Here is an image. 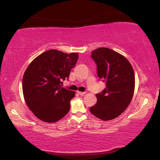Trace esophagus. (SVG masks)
<instances>
[{
  "mask_svg": "<svg viewBox=\"0 0 160 160\" xmlns=\"http://www.w3.org/2000/svg\"><path fill=\"white\" fill-rule=\"evenodd\" d=\"M78 94H80V95H81V96H82L85 94V92H78Z\"/></svg>",
  "mask_w": 160,
  "mask_h": 160,
  "instance_id": "obj_1",
  "label": "esophagus"
}]
</instances>
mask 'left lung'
I'll return each instance as SVG.
<instances>
[{
    "label": "left lung",
    "mask_w": 160,
    "mask_h": 160,
    "mask_svg": "<svg viewBox=\"0 0 160 160\" xmlns=\"http://www.w3.org/2000/svg\"><path fill=\"white\" fill-rule=\"evenodd\" d=\"M97 65V75L106 88L96 94V104L90 112L103 121L120 116L131 103L135 89V74L131 64L121 54L108 48H98L91 55Z\"/></svg>",
    "instance_id": "left-lung-1"
}]
</instances>
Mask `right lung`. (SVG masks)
I'll use <instances>...</instances> for the list:
<instances>
[{
    "instance_id": "obj_1",
    "label": "right lung",
    "mask_w": 160,
    "mask_h": 160,
    "mask_svg": "<svg viewBox=\"0 0 160 160\" xmlns=\"http://www.w3.org/2000/svg\"><path fill=\"white\" fill-rule=\"evenodd\" d=\"M78 59V53L67 54L51 49L35 58L23 75L22 91L27 105L44 122H56L68 113L75 92L61 88Z\"/></svg>"
}]
</instances>
